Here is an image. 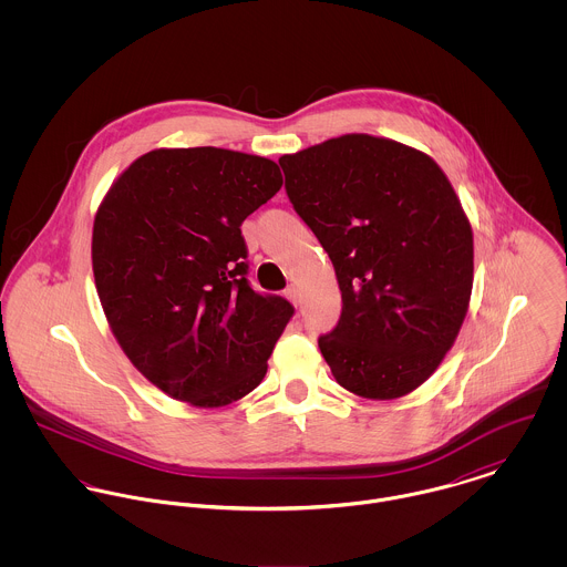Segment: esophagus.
Returning <instances> with one entry per match:
<instances>
[{"label":"esophagus","mask_w":567,"mask_h":567,"mask_svg":"<svg viewBox=\"0 0 567 567\" xmlns=\"http://www.w3.org/2000/svg\"><path fill=\"white\" fill-rule=\"evenodd\" d=\"M286 297H288L295 306H299V303H301V295H299V288H297V286H288Z\"/></svg>","instance_id":"esophagus-1"}]
</instances>
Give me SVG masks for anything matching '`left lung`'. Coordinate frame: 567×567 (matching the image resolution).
I'll list each match as a JSON object with an SVG mask.
<instances>
[{"instance_id":"1","label":"left lung","mask_w":567,"mask_h":567,"mask_svg":"<svg viewBox=\"0 0 567 567\" xmlns=\"http://www.w3.org/2000/svg\"><path fill=\"white\" fill-rule=\"evenodd\" d=\"M286 194L327 250L342 295L319 338L336 382L367 400L421 386L452 349L474 284V236L443 169L371 135L284 155Z\"/></svg>"}]
</instances>
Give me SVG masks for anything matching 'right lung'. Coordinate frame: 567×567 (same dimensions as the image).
Listing matches in <instances>:
<instances>
[{
    "label": "right lung",
    "mask_w": 567,
    "mask_h": 567,
    "mask_svg": "<svg viewBox=\"0 0 567 567\" xmlns=\"http://www.w3.org/2000/svg\"><path fill=\"white\" fill-rule=\"evenodd\" d=\"M279 165L225 148H159L104 196L91 240L102 310L137 371L174 400L248 395L295 315L250 288L243 223L281 189Z\"/></svg>",
    "instance_id": "obj_1"
}]
</instances>
